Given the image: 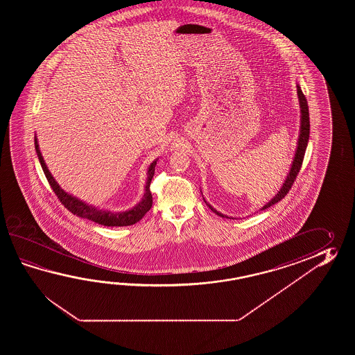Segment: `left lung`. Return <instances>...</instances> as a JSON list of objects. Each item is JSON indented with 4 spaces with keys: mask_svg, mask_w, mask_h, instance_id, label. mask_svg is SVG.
Returning <instances> with one entry per match:
<instances>
[{
    "mask_svg": "<svg viewBox=\"0 0 355 355\" xmlns=\"http://www.w3.org/2000/svg\"><path fill=\"white\" fill-rule=\"evenodd\" d=\"M297 94H298V98H300V105H301V133H300V139H298V147H297V151H295V159H293V164L291 167V171L288 174L286 182L283 184V187L280 189L279 193L277 196L272 198V200L269 203L265 204L264 207L261 208V211H264L266 208L272 207L275 203H278L279 200H282L284 196H287L288 191L292 188L293 182H295L297 175L301 170L302 162L304 159V152L307 148V144H309V105H307V98L303 95L300 85H297ZM207 203V202H205ZM207 205L211 208V211H214L217 216L220 217H226L225 214L219 213L218 211H216L211 204L207 203Z\"/></svg>",
    "mask_w": 355,
    "mask_h": 355,
    "instance_id": "obj_1",
    "label": "left lung"
}]
</instances>
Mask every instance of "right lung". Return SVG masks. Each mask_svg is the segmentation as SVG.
I'll return each instance as SVG.
<instances>
[{
	"label": "right lung",
	"mask_w": 355,
	"mask_h": 355,
	"mask_svg": "<svg viewBox=\"0 0 355 355\" xmlns=\"http://www.w3.org/2000/svg\"><path fill=\"white\" fill-rule=\"evenodd\" d=\"M35 150H37V155H38L39 162L42 165L44 174H46V180L49 182L51 188L53 189L54 194L60 199V203L63 204L68 211L73 213L76 216L90 219L92 222L103 225V226H132V225H135V223L144 218V214L151 209L152 194L150 185H151L152 178L155 175L156 161H153L148 167V173H147L148 178H147V182H146V193H144V199L130 211L112 213V211H98L95 207H91L89 204L83 203L81 200L76 199L75 196H69L66 191H63L60 188V185L57 184V181L54 180L53 176L49 173V170L46 168V162L43 159L40 150H39L37 138H35Z\"/></svg>",
	"instance_id": "add662e5"
}]
</instances>
